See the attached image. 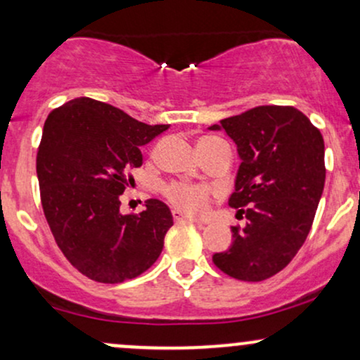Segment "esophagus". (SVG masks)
Here are the masks:
<instances>
[{
	"mask_svg": "<svg viewBox=\"0 0 360 360\" xmlns=\"http://www.w3.org/2000/svg\"><path fill=\"white\" fill-rule=\"evenodd\" d=\"M172 216H173V219L176 221V223H193V224H202L199 219H195V217L187 216V214H184L181 211H179V209H173V211H172Z\"/></svg>",
	"mask_w": 360,
	"mask_h": 360,
	"instance_id": "34e87169",
	"label": "esophagus"
}]
</instances>
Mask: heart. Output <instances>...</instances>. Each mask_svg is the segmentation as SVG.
<instances>
[{
	"label": "heart",
	"instance_id": "heart-1",
	"mask_svg": "<svg viewBox=\"0 0 360 360\" xmlns=\"http://www.w3.org/2000/svg\"><path fill=\"white\" fill-rule=\"evenodd\" d=\"M212 139V137H205ZM165 195L173 205L192 214H202L209 205V191L200 185L169 184L165 187Z\"/></svg>",
	"mask_w": 360,
	"mask_h": 360
}]
</instances>
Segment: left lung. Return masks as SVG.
I'll list each match as a JSON object with an SVG mask.
<instances>
[{
	"label": "left lung",
	"instance_id": "1",
	"mask_svg": "<svg viewBox=\"0 0 360 360\" xmlns=\"http://www.w3.org/2000/svg\"><path fill=\"white\" fill-rule=\"evenodd\" d=\"M224 131L241 163L228 204L248 223L212 262L229 277L260 282L276 276L306 241L325 187L321 132L294 107L262 105L209 127Z\"/></svg>",
	"mask_w": 360,
	"mask_h": 360
}]
</instances>
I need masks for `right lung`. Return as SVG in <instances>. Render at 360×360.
I'll list each match as a JSON object with an SVG mask.
<instances>
[{"mask_svg": "<svg viewBox=\"0 0 360 360\" xmlns=\"http://www.w3.org/2000/svg\"><path fill=\"white\" fill-rule=\"evenodd\" d=\"M169 126H148L98 100L75 98L44 124L37 176L44 214L64 257L83 276L119 284L158 260L173 216L149 199L139 214L120 212L141 148Z\"/></svg>", "mask_w": 360, "mask_h": 360, "instance_id": "add662e5", "label": "right lung"}]
</instances>
